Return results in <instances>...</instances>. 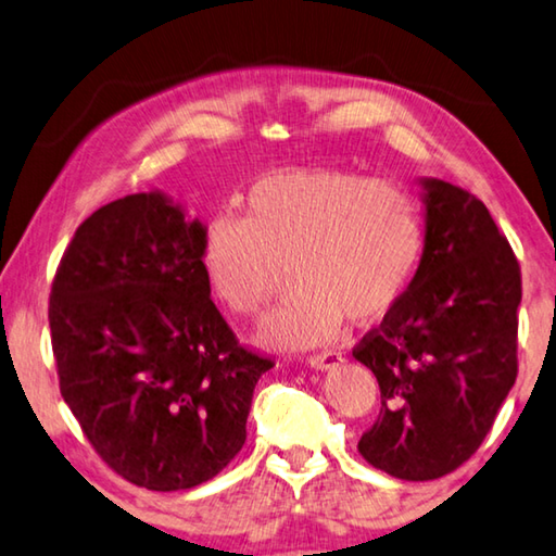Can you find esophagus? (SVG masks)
I'll use <instances>...</instances> for the list:
<instances>
[{
    "instance_id": "esophagus-1",
    "label": "esophagus",
    "mask_w": 556,
    "mask_h": 556,
    "mask_svg": "<svg viewBox=\"0 0 556 556\" xmlns=\"http://www.w3.org/2000/svg\"><path fill=\"white\" fill-rule=\"evenodd\" d=\"M341 363H343V355L338 351H324V353L308 355V365H312V368H318V370H331Z\"/></svg>"
}]
</instances>
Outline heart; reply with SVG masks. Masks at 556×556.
<instances>
[{
	"mask_svg": "<svg viewBox=\"0 0 556 556\" xmlns=\"http://www.w3.org/2000/svg\"><path fill=\"white\" fill-rule=\"evenodd\" d=\"M427 238L425 205L407 184L348 168L277 172L244 195L242 218L218 215L201 260L215 294L260 318L289 271L294 299L260 328L271 348L331 341L343 318L380 321L407 291Z\"/></svg>",
	"mask_w": 556,
	"mask_h": 556,
	"instance_id": "b5f03b06",
	"label": "heart"
}]
</instances>
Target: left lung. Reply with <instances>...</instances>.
I'll return each instance as SVG.
<instances>
[{
    "instance_id": "1",
    "label": "left lung",
    "mask_w": 556,
    "mask_h": 556,
    "mask_svg": "<svg viewBox=\"0 0 556 556\" xmlns=\"http://www.w3.org/2000/svg\"><path fill=\"white\" fill-rule=\"evenodd\" d=\"M425 188L417 275L353 348L382 400L357 451L402 481H434L464 466L517 378L520 262L483 201L439 178Z\"/></svg>"
}]
</instances>
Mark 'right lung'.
Listing matches in <instances>:
<instances>
[{"label": "right lung", "mask_w": 556, "mask_h": 556, "mask_svg": "<svg viewBox=\"0 0 556 556\" xmlns=\"http://www.w3.org/2000/svg\"><path fill=\"white\" fill-rule=\"evenodd\" d=\"M203 235L162 193L125 195L80 223L51 285L63 400L108 468L147 491L218 476L275 368L213 304Z\"/></svg>", "instance_id": "right-lung-1"}]
</instances>
